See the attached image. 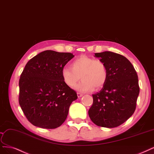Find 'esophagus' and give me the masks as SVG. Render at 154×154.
<instances>
[{"label":"esophagus","instance_id":"34e87169","mask_svg":"<svg viewBox=\"0 0 154 154\" xmlns=\"http://www.w3.org/2000/svg\"><path fill=\"white\" fill-rule=\"evenodd\" d=\"M77 95H78V97H82L83 95V94H81V93H79V92H78V93H77Z\"/></svg>","mask_w":154,"mask_h":154}]
</instances>
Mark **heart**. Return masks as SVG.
<instances>
[{
  "label": "heart",
  "instance_id": "1",
  "mask_svg": "<svg viewBox=\"0 0 154 154\" xmlns=\"http://www.w3.org/2000/svg\"><path fill=\"white\" fill-rule=\"evenodd\" d=\"M61 74L63 82L69 87L75 86L81 76L82 82L75 87L81 92H91L94 87H103L108 76L106 66L102 60L85 55L74 60L71 67H63Z\"/></svg>",
  "mask_w": 154,
  "mask_h": 154
}]
</instances>
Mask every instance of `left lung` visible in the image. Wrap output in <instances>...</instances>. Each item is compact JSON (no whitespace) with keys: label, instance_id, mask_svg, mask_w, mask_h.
I'll use <instances>...</instances> for the list:
<instances>
[{"label":"left lung","instance_id":"8db88e82","mask_svg":"<svg viewBox=\"0 0 154 154\" xmlns=\"http://www.w3.org/2000/svg\"><path fill=\"white\" fill-rule=\"evenodd\" d=\"M94 56L106 66L108 76L103 88L92 95L88 115L95 125L116 128L134 112L140 93L138 77L134 66L123 55L104 51Z\"/></svg>","mask_w":154,"mask_h":154}]
</instances>
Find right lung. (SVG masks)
Instances as JSON below:
<instances>
[{
  "mask_svg": "<svg viewBox=\"0 0 154 154\" xmlns=\"http://www.w3.org/2000/svg\"><path fill=\"white\" fill-rule=\"evenodd\" d=\"M74 57L71 53L46 50L26 64L19 81V103L32 124L55 129L64 122L78 96L63 82L61 72Z\"/></svg>",
  "mask_w": 154,
  "mask_h": 154,
  "instance_id": "obj_1",
  "label": "right lung"
}]
</instances>
